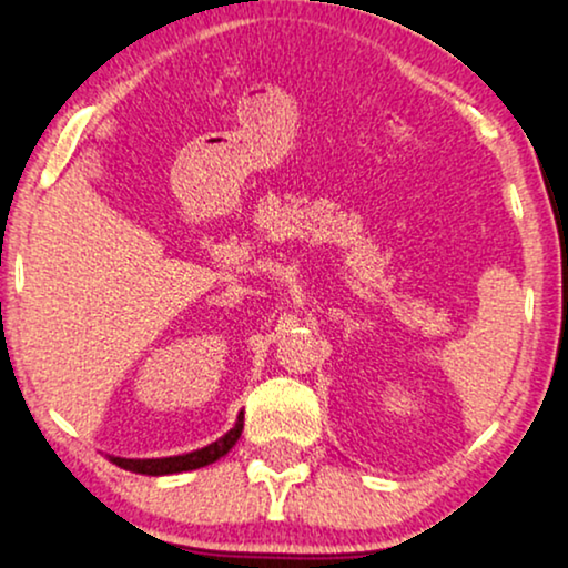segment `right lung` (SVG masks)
Instances as JSON below:
<instances>
[{
  "label": "right lung",
  "instance_id": "add662e5",
  "mask_svg": "<svg viewBox=\"0 0 568 568\" xmlns=\"http://www.w3.org/2000/svg\"><path fill=\"white\" fill-rule=\"evenodd\" d=\"M244 430V415L236 417V425L220 436L217 442L202 446V449L189 452V455H175V457H156V459H126V457H113L109 459L119 468L130 470V473H140V476H172V473H185V470H196L204 468V465H212L215 459L225 457L233 449V444L239 442Z\"/></svg>",
  "mask_w": 568,
  "mask_h": 568
}]
</instances>
